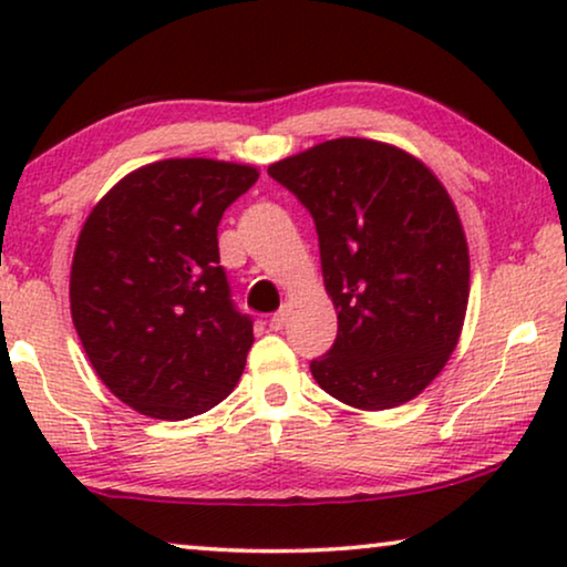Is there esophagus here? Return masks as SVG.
I'll list each match as a JSON object with an SVG mask.
<instances>
[{
  "label": "esophagus",
  "instance_id": "1",
  "mask_svg": "<svg viewBox=\"0 0 567 567\" xmlns=\"http://www.w3.org/2000/svg\"><path fill=\"white\" fill-rule=\"evenodd\" d=\"M284 324H286V312L281 309V312L270 317V330H284Z\"/></svg>",
  "mask_w": 567,
  "mask_h": 567
}]
</instances>
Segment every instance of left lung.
I'll list each match as a JSON object with an SVG mask.
<instances>
[{"instance_id": "1", "label": "left lung", "mask_w": 567, "mask_h": 567, "mask_svg": "<svg viewBox=\"0 0 567 567\" xmlns=\"http://www.w3.org/2000/svg\"><path fill=\"white\" fill-rule=\"evenodd\" d=\"M312 214L338 338L309 363L324 392L359 410L413 400L460 343L470 250L460 214L421 159L343 136L268 167Z\"/></svg>"}]
</instances>
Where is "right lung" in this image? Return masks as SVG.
<instances>
[{"mask_svg": "<svg viewBox=\"0 0 567 567\" xmlns=\"http://www.w3.org/2000/svg\"><path fill=\"white\" fill-rule=\"evenodd\" d=\"M258 167L206 157L128 173L74 247L69 307L103 384L136 413L183 421L235 390L252 346L219 266V227Z\"/></svg>", "mask_w": 567, "mask_h": 567, "instance_id": "add662e5", "label": "right lung"}]
</instances>
